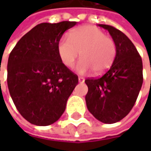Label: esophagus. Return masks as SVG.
Returning <instances> with one entry per match:
<instances>
[{
  "mask_svg": "<svg viewBox=\"0 0 151 151\" xmlns=\"http://www.w3.org/2000/svg\"><path fill=\"white\" fill-rule=\"evenodd\" d=\"M78 80H79V82H80V83H83V82L85 81V79L83 78V77H79Z\"/></svg>",
  "mask_w": 151,
  "mask_h": 151,
  "instance_id": "obj_1",
  "label": "esophagus"
}]
</instances>
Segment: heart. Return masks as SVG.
Here are the masks:
<instances>
[{"mask_svg": "<svg viewBox=\"0 0 151 151\" xmlns=\"http://www.w3.org/2000/svg\"><path fill=\"white\" fill-rule=\"evenodd\" d=\"M61 63L66 68H72L80 53L82 60L77 66L80 73L93 70L94 73L105 72L115 60L117 46L113 38L106 36L100 28L85 25L72 30L69 38H62L57 45Z\"/></svg>", "mask_w": 151, "mask_h": 151, "instance_id": "obj_1", "label": "heart"}]
</instances>
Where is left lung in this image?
Returning a JSON list of instances; mask_svg holds the SVG:
<instances>
[{
	"label": "left lung",
	"mask_w": 151,
	"mask_h": 151,
	"mask_svg": "<svg viewBox=\"0 0 151 151\" xmlns=\"http://www.w3.org/2000/svg\"><path fill=\"white\" fill-rule=\"evenodd\" d=\"M117 46V55L110 69L99 78L85 81L87 109L97 120L114 124L126 117L133 108L143 84L142 59L135 46L124 32L106 24Z\"/></svg>",
	"instance_id": "1"
}]
</instances>
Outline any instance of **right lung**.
I'll use <instances>...</instances> for the list:
<instances>
[{
    "label": "right lung",
    "instance_id": "right-lung-1",
    "mask_svg": "<svg viewBox=\"0 0 151 151\" xmlns=\"http://www.w3.org/2000/svg\"><path fill=\"white\" fill-rule=\"evenodd\" d=\"M76 23H40L21 38L9 55L10 95L21 115L32 124L56 122L78 84V76L61 63L57 51L64 32Z\"/></svg>",
    "mask_w": 151,
    "mask_h": 151
}]
</instances>
